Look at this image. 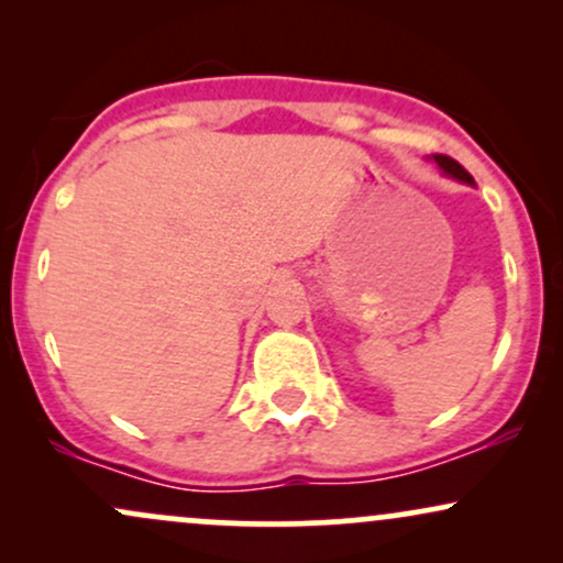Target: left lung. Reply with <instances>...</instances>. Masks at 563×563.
<instances>
[{
	"label": "left lung",
	"instance_id": "left-lung-1",
	"mask_svg": "<svg viewBox=\"0 0 563 563\" xmlns=\"http://www.w3.org/2000/svg\"><path fill=\"white\" fill-rule=\"evenodd\" d=\"M434 164L439 166V169H442L444 174H448V177H452V179H461V183H466V185H474V177H471V174L463 169L461 164H457L455 158H450V156H434Z\"/></svg>",
	"mask_w": 563,
	"mask_h": 563
}]
</instances>
